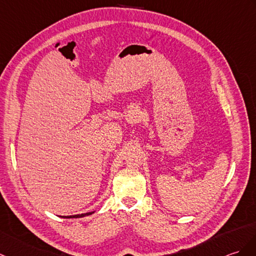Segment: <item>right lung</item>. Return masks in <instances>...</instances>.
Wrapping results in <instances>:
<instances>
[{
    "label": "right lung",
    "mask_w": 256,
    "mask_h": 256,
    "mask_svg": "<svg viewBox=\"0 0 256 256\" xmlns=\"http://www.w3.org/2000/svg\"><path fill=\"white\" fill-rule=\"evenodd\" d=\"M94 212H86V214H78V215H72V216H62V218H82V217H86V216H89L92 215V214H94Z\"/></svg>",
    "instance_id": "right-lung-1"
}]
</instances>
